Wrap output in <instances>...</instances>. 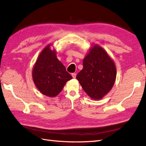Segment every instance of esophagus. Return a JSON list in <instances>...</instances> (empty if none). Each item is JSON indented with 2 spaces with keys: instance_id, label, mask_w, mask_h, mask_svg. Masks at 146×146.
<instances>
[{
  "instance_id": "34e87169",
  "label": "esophagus",
  "mask_w": 146,
  "mask_h": 146,
  "mask_svg": "<svg viewBox=\"0 0 146 146\" xmlns=\"http://www.w3.org/2000/svg\"><path fill=\"white\" fill-rule=\"evenodd\" d=\"M72 76L73 78H76V73H72Z\"/></svg>"
}]
</instances>
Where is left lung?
<instances>
[{"label": "left lung", "instance_id": "left-lung-1", "mask_svg": "<svg viewBox=\"0 0 146 146\" xmlns=\"http://www.w3.org/2000/svg\"><path fill=\"white\" fill-rule=\"evenodd\" d=\"M83 65L76 78L91 99L100 100L111 90L115 81L114 61L103 47L94 45L83 59Z\"/></svg>", "mask_w": 146, "mask_h": 146}]
</instances>
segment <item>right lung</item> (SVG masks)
I'll return each mask as SVG.
<instances>
[{"instance_id": "obj_1", "label": "right lung", "mask_w": 146, "mask_h": 146, "mask_svg": "<svg viewBox=\"0 0 146 146\" xmlns=\"http://www.w3.org/2000/svg\"><path fill=\"white\" fill-rule=\"evenodd\" d=\"M47 45L38 56L33 68L32 76L35 86L43 95L57 96L68 81L72 79L65 66L56 56V51Z\"/></svg>"}]
</instances>
